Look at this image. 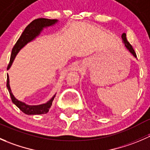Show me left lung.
Instances as JSON below:
<instances>
[{"instance_id": "left-lung-1", "label": "left lung", "mask_w": 150, "mask_h": 150, "mask_svg": "<svg viewBox=\"0 0 150 150\" xmlns=\"http://www.w3.org/2000/svg\"><path fill=\"white\" fill-rule=\"evenodd\" d=\"M122 40H123L124 42V44H125V47H126L127 48H128V50H129L130 52L131 53V54H133V55L135 57H137V54H136L135 51H134V49L133 48V46H131V43H129V42L127 40V38H126V34L125 33H123V34L122 35Z\"/></svg>"}]
</instances>
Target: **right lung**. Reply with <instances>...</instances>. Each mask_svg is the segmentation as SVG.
<instances>
[{
  "label": "right lung",
  "mask_w": 150,
  "mask_h": 150,
  "mask_svg": "<svg viewBox=\"0 0 150 150\" xmlns=\"http://www.w3.org/2000/svg\"><path fill=\"white\" fill-rule=\"evenodd\" d=\"M57 19H46V18H39V19H36L33 20L31 23H30L28 26L26 27L25 30L21 35L19 38L15 43L13 46V48L11 51V58L8 65L7 67V69H9V67L11 65L12 62H13V59H14L15 57L19 52V50L22 48H23L28 42L31 41L32 40L35 38L38 34L40 32L43 30V28L48 26H51V25L55 24L57 22ZM6 86L8 88V92L11 96V99L12 102L21 110L24 113L27 115H41V114H46L48 112L50 107H51V104H52L53 100H54L55 96H53L50 101L46 104H40V105H36V106H30L28 104L23 103V102H20V101L17 100L16 98L13 96L12 94L11 91L10 86H9V79H8V76H7V81H6Z\"/></svg>",
  "instance_id": "obj_1"
}]
</instances>
